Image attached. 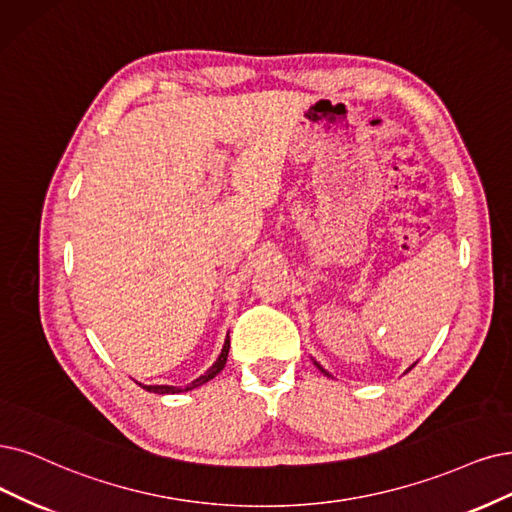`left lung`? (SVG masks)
<instances>
[{
	"label": "left lung",
	"instance_id": "obj_1",
	"mask_svg": "<svg viewBox=\"0 0 512 512\" xmlns=\"http://www.w3.org/2000/svg\"><path fill=\"white\" fill-rule=\"evenodd\" d=\"M316 365H318V363H316ZM318 369H320V371H323V373H325V375H329V373H327V371H325V369H323V367H320V365H318Z\"/></svg>",
	"mask_w": 512,
	"mask_h": 512
}]
</instances>
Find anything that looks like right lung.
Returning <instances> with one entry per match:
<instances>
[{
	"mask_svg": "<svg viewBox=\"0 0 512 512\" xmlns=\"http://www.w3.org/2000/svg\"><path fill=\"white\" fill-rule=\"evenodd\" d=\"M227 352H230V335L225 337V344H223V350H221V354H219V358L217 361L213 363V367L208 369L204 375H200L198 380H194L192 384H187L185 388H181V386H143V384H139L141 388H145L147 392H156V394H177V392H183V390H194V388H198V386H202V384H206L208 380H213V377L225 367V361H227Z\"/></svg>",
	"mask_w": 512,
	"mask_h": 512,
	"instance_id": "right-lung-1",
	"label": "right lung"
}]
</instances>
